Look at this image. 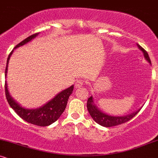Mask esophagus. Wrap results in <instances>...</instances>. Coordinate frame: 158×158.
<instances>
[{
  "instance_id": "obj_1",
  "label": "esophagus",
  "mask_w": 158,
  "mask_h": 158,
  "mask_svg": "<svg viewBox=\"0 0 158 158\" xmlns=\"http://www.w3.org/2000/svg\"><path fill=\"white\" fill-rule=\"evenodd\" d=\"M83 85H84V81H83V80H81V79H78L75 83V88H79L82 86Z\"/></svg>"
}]
</instances>
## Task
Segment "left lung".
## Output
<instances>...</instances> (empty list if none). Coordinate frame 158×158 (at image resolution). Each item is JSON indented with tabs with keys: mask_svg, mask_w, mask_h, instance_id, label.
I'll use <instances>...</instances> for the list:
<instances>
[{
	"mask_svg": "<svg viewBox=\"0 0 158 158\" xmlns=\"http://www.w3.org/2000/svg\"><path fill=\"white\" fill-rule=\"evenodd\" d=\"M137 45L139 50L143 52V56H144L145 59L148 61V63H150V64H152L151 60H150L148 52H146L140 45H139L138 44ZM87 108H88V112H89L90 115L91 116V117L93 118L94 120L99 125L104 127L116 126H118V125L128 122L130 119L133 118L136 114L139 111V110H140L138 109L137 110H136L135 112L131 113V114L123 116V117H119V116L117 117V116L108 115V114H105L104 112H102V110H99V108H97V106L94 104V99L92 96L88 98V102H87Z\"/></svg>",
	"mask_w": 158,
	"mask_h": 158,
	"instance_id": "left-lung-1",
	"label": "left lung"
}]
</instances>
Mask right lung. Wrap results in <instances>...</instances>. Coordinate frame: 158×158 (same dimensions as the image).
Instances as JSON below:
<instances>
[{
	"instance_id": "right-lung-1",
	"label": "right lung",
	"mask_w": 158,
	"mask_h": 158,
	"mask_svg": "<svg viewBox=\"0 0 158 158\" xmlns=\"http://www.w3.org/2000/svg\"><path fill=\"white\" fill-rule=\"evenodd\" d=\"M39 34V32H38V33H35L29 36L21 42H20L19 44L16 45L14 49L19 48V47L23 46L27 43L30 42L32 39H35ZM13 50H12V51L10 52L8 56V59H7L6 67V70H5V77H6L9 61H10L11 55L13 52ZM73 90V85H71L68 88L58 94L55 97L52 98L51 100L49 101L43 106L40 107L39 108H35V109H28V108H25L21 106L11 97L9 93L8 88H7L6 81H5V94H6V99L11 108L15 110V113L23 120L39 126H50L60 117L61 114L65 110L69 97L72 94Z\"/></svg>"
}]
</instances>
